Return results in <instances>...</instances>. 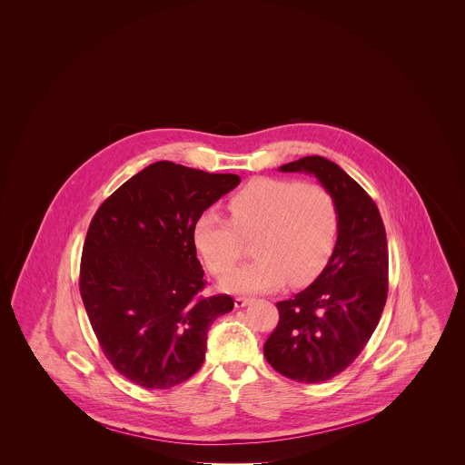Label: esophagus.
Here are the masks:
<instances>
[{
	"instance_id": "obj_1",
	"label": "esophagus",
	"mask_w": 465,
	"mask_h": 465,
	"mask_svg": "<svg viewBox=\"0 0 465 465\" xmlns=\"http://www.w3.org/2000/svg\"><path fill=\"white\" fill-rule=\"evenodd\" d=\"M251 303H252L251 298H243V296L235 298V307H237V309H243V307H247V305H251Z\"/></svg>"
}]
</instances>
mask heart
<instances>
[{
	"instance_id": "heart-1",
	"label": "heart",
	"mask_w": 465,
	"mask_h": 465,
	"mask_svg": "<svg viewBox=\"0 0 465 465\" xmlns=\"http://www.w3.org/2000/svg\"><path fill=\"white\" fill-rule=\"evenodd\" d=\"M230 220L203 211L193 224V242L213 273H223L242 256L243 241L254 237L252 262L226 273V292L258 294L286 282L313 281L331 256L338 213L319 184L256 177L228 199Z\"/></svg>"
}]
</instances>
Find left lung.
Wrapping results in <instances>:
<instances>
[{
    "label": "left lung",
    "instance_id": "left-lung-1",
    "mask_svg": "<svg viewBox=\"0 0 465 465\" xmlns=\"http://www.w3.org/2000/svg\"><path fill=\"white\" fill-rule=\"evenodd\" d=\"M305 173L331 195L338 237L321 275L291 300L279 302V324L263 352L275 371L303 383L341 373L371 338L389 289V249L371 197L324 156H305L279 167Z\"/></svg>",
    "mask_w": 465,
    "mask_h": 465
}]
</instances>
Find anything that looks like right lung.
<instances>
[{"mask_svg":"<svg viewBox=\"0 0 465 465\" xmlns=\"http://www.w3.org/2000/svg\"><path fill=\"white\" fill-rule=\"evenodd\" d=\"M241 177L162 160L125 181L90 222L80 294L101 349L120 375L169 389L199 371L211 324L233 309L203 298L193 242L200 214Z\"/></svg>","mask_w":465,"mask_h":465,"instance_id":"right-lung-1","label":"right lung"}]
</instances>
